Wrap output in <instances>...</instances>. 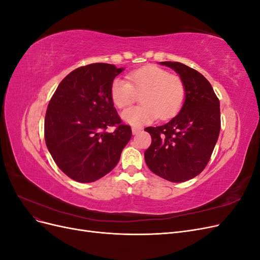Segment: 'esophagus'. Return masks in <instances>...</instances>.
Wrapping results in <instances>:
<instances>
[{"label": "esophagus", "mask_w": 260, "mask_h": 260, "mask_svg": "<svg viewBox=\"0 0 260 260\" xmlns=\"http://www.w3.org/2000/svg\"><path fill=\"white\" fill-rule=\"evenodd\" d=\"M142 131V128H140V127H132V133L133 135H138L139 132H141Z\"/></svg>", "instance_id": "obj_1"}]
</instances>
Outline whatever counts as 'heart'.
<instances>
[{"instance_id": "1", "label": "heart", "mask_w": 260, "mask_h": 260, "mask_svg": "<svg viewBox=\"0 0 260 260\" xmlns=\"http://www.w3.org/2000/svg\"><path fill=\"white\" fill-rule=\"evenodd\" d=\"M128 81L119 78L113 80L109 95L118 108L130 106L140 98L141 104L121 114L124 122L135 127L154 121L157 117L166 120L176 116L185 101V84L177 75L157 66H145L128 75Z\"/></svg>"}]
</instances>
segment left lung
Listing matches in <instances>:
<instances>
[{"label":"left lung","mask_w":260,"mask_h":260,"mask_svg":"<svg viewBox=\"0 0 260 260\" xmlns=\"http://www.w3.org/2000/svg\"><path fill=\"white\" fill-rule=\"evenodd\" d=\"M185 84L180 113L166 124L147 127L152 143L145 153L147 167L171 182H184L205 169L220 132V103L209 81L198 70L178 61H160Z\"/></svg>","instance_id":"left-lung-1"}]
</instances>
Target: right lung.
Instances as JSON below:
<instances>
[{"mask_svg":"<svg viewBox=\"0 0 260 260\" xmlns=\"http://www.w3.org/2000/svg\"><path fill=\"white\" fill-rule=\"evenodd\" d=\"M123 68L95 62L75 69L53 94L44 120V138L54 161L66 176L89 183L112 171L132 131L122 123L109 95ZM108 126H116L107 133Z\"/></svg>","mask_w":260,"mask_h":260,"instance_id":"add662e5","label":"right lung"}]
</instances>
